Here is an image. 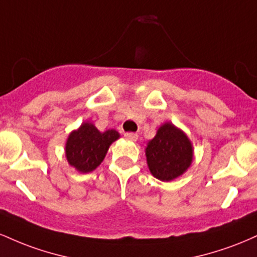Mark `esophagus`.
Listing matches in <instances>:
<instances>
[{"instance_id": "34e87169", "label": "esophagus", "mask_w": 257, "mask_h": 257, "mask_svg": "<svg viewBox=\"0 0 257 257\" xmlns=\"http://www.w3.org/2000/svg\"><path fill=\"white\" fill-rule=\"evenodd\" d=\"M124 138L128 139V140L137 141L138 140V134H137V133H124Z\"/></svg>"}]
</instances>
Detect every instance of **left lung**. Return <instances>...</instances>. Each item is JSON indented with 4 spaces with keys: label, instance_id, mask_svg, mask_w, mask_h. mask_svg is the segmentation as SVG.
Listing matches in <instances>:
<instances>
[{
    "label": "left lung",
    "instance_id": "8db88e82",
    "mask_svg": "<svg viewBox=\"0 0 257 257\" xmlns=\"http://www.w3.org/2000/svg\"><path fill=\"white\" fill-rule=\"evenodd\" d=\"M147 166L155 178L172 181L188 169L193 159V147L181 129L167 122L158 128L145 150Z\"/></svg>",
    "mask_w": 257,
    "mask_h": 257
}]
</instances>
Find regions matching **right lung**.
Segmentation results:
<instances>
[{"instance_id": "right-lung-1", "label": "right lung", "mask_w": 257, "mask_h": 257, "mask_svg": "<svg viewBox=\"0 0 257 257\" xmlns=\"http://www.w3.org/2000/svg\"><path fill=\"white\" fill-rule=\"evenodd\" d=\"M119 138V133L110 129L104 133L89 122L82 123L70 133L65 145V155L71 167L79 173H90L104 161L108 147Z\"/></svg>"}]
</instances>
